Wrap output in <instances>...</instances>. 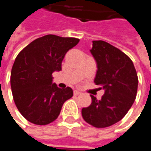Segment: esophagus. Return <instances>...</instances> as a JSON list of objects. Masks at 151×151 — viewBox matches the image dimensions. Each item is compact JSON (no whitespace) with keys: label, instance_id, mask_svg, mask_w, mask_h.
<instances>
[{"label":"esophagus","instance_id":"esophagus-1","mask_svg":"<svg viewBox=\"0 0 151 151\" xmlns=\"http://www.w3.org/2000/svg\"><path fill=\"white\" fill-rule=\"evenodd\" d=\"M73 93H74V94H75V95H78V94H80V93H81V92H80V91H78V90H74V92H73Z\"/></svg>","mask_w":151,"mask_h":151}]
</instances>
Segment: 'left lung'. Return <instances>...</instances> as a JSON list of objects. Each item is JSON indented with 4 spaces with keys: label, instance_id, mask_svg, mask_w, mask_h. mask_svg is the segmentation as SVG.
<instances>
[{
    "label": "left lung",
    "instance_id": "left-lung-1",
    "mask_svg": "<svg viewBox=\"0 0 151 151\" xmlns=\"http://www.w3.org/2000/svg\"><path fill=\"white\" fill-rule=\"evenodd\" d=\"M97 62L96 85L105 93L98 101L91 95L92 103L82 108L83 119L95 128H106L121 121L136 97L138 77L132 60L121 50L105 41H93L90 50Z\"/></svg>",
    "mask_w": 151,
    "mask_h": 151
}]
</instances>
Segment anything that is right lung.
I'll return each instance as SVG.
<instances>
[{
  "label": "right lung",
  "mask_w": 151,
  "mask_h": 151,
  "mask_svg": "<svg viewBox=\"0 0 151 151\" xmlns=\"http://www.w3.org/2000/svg\"><path fill=\"white\" fill-rule=\"evenodd\" d=\"M75 37L46 35L23 48L15 58L10 76L15 104L21 114L36 125H47L59 115L71 87L52 83V73L60 71L65 53L78 45Z\"/></svg>",
  "instance_id": "right-lung-1"
}]
</instances>
